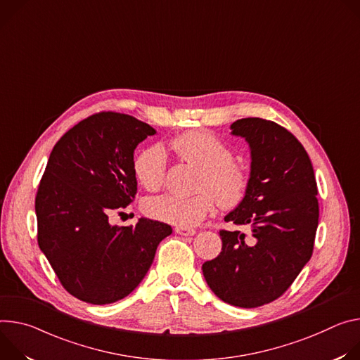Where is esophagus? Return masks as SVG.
<instances>
[{
	"label": "esophagus",
	"instance_id": "esophagus-1",
	"mask_svg": "<svg viewBox=\"0 0 360 360\" xmlns=\"http://www.w3.org/2000/svg\"><path fill=\"white\" fill-rule=\"evenodd\" d=\"M174 231L177 233V234H180V236H193V234H195V230L194 229H190V227H176L174 229Z\"/></svg>",
	"mask_w": 360,
	"mask_h": 360
}]
</instances>
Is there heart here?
<instances>
[{
	"label": "heart",
	"instance_id": "1",
	"mask_svg": "<svg viewBox=\"0 0 360 360\" xmlns=\"http://www.w3.org/2000/svg\"><path fill=\"white\" fill-rule=\"evenodd\" d=\"M172 148L184 163L202 167L197 193L190 197L166 194L151 198L144 206L146 213L160 221L179 227L200 223L217 203L223 209L240 205L249 191V170L233 160V148L207 130H188L172 140ZM169 158L160 144L143 148L134 158L133 172L139 183L157 191L166 183Z\"/></svg>",
	"mask_w": 360,
	"mask_h": 360
}]
</instances>
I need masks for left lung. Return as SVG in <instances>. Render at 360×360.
I'll use <instances>...</instances> for the list:
<instances>
[{
    "label": "left lung",
    "mask_w": 360,
    "mask_h": 360,
    "mask_svg": "<svg viewBox=\"0 0 360 360\" xmlns=\"http://www.w3.org/2000/svg\"><path fill=\"white\" fill-rule=\"evenodd\" d=\"M252 148L250 186L220 230L221 252L203 264L214 295L238 307H259L281 297L310 260L319 223L317 184L302 143L270 120L248 117L231 124Z\"/></svg>",
    "instance_id": "obj_1"
}]
</instances>
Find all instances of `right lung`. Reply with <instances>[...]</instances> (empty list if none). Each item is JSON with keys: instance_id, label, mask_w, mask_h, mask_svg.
<instances>
[{"instance_id": "add662e5", "label": "right lung", "mask_w": 360, "mask_h": 360, "mask_svg": "<svg viewBox=\"0 0 360 360\" xmlns=\"http://www.w3.org/2000/svg\"><path fill=\"white\" fill-rule=\"evenodd\" d=\"M154 133L133 115L100 111L70 129L50 154L35 195L37 240L61 286L79 300L108 304L130 295L173 233L148 219L108 221L133 203L134 148Z\"/></svg>"}]
</instances>
